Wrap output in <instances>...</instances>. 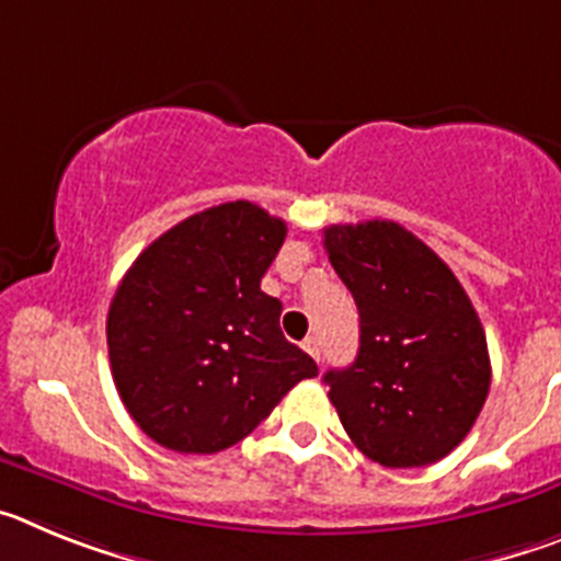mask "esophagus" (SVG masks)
<instances>
[{
    "mask_svg": "<svg viewBox=\"0 0 561 561\" xmlns=\"http://www.w3.org/2000/svg\"><path fill=\"white\" fill-rule=\"evenodd\" d=\"M304 351L309 356H314L317 362H320V340H317V336H306V340H304Z\"/></svg>",
    "mask_w": 561,
    "mask_h": 561,
    "instance_id": "esophagus-1",
    "label": "esophagus"
}]
</instances>
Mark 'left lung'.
Segmentation results:
<instances>
[{
	"mask_svg": "<svg viewBox=\"0 0 561 561\" xmlns=\"http://www.w3.org/2000/svg\"><path fill=\"white\" fill-rule=\"evenodd\" d=\"M323 236L359 309V354L323 376L342 427L381 466L435 463L472 430L492 385L478 311L453 270L396 221Z\"/></svg>",
	"mask_w": 561,
	"mask_h": 561,
	"instance_id": "8db88e82",
	"label": "left lung"
}]
</instances>
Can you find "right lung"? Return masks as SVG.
<instances>
[{"instance_id": "right-lung-1", "label": "right lung", "mask_w": 561, "mask_h": 561, "mask_svg": "<svg viewBox=\"0 0 561 561\" xmlns=\"http://www.w3.org/2000/svg\"><path fill=\"white\" fill-rule=\"evenodd\" d=\"M284 238L286 221L264 207L225 202L162 232L123 275L108 362L126 410L160 447L221 453L317 376L280 331V300L261 291Z\"/></svg>"}]
</instances>
